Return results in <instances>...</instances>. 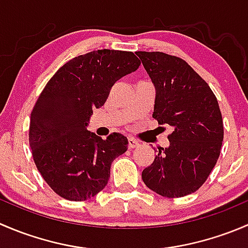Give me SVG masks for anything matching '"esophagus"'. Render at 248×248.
Listing matches in <instances>:
<instances>
[{"mask_svg": "<svg viewBox=\"0 0 248 248\" xmlns=\"http://www.w3.org/2000/svg\"><path fill=\"white\" fill-rule=\"evenodd\" d=\"M137 146H139V142L136 139L128 138V149H134Z\"/></svg>", "mask_w": 248, "mask_h": 248, "instance_id": "obj_1", "label": "esophagus"}]
</instances>
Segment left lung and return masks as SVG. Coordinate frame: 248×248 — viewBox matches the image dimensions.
<instances>
[{"label": "left lung", "instance_id": "obj_1", "mask_svg": "<svg viewBox=\"0 0 248 248\" xmlns=\"http://www.w3.org/2000/svg\"><path fill=\"white\" fill-rule=\"evenodd\" d=\"M136 54L156 90L152 117L172 128L169 146L156 150L155 161L142 170V181L162 197H185L206 181L219 157L223 121L218 102L182 59L159 51Z\"/></svg>", "mask_w": 248, "mask_h": 248}]
</instances>
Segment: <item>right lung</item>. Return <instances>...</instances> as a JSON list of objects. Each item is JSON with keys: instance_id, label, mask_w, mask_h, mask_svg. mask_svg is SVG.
I'll return each mask as SVG.
<instances>
[{"instance_id": "obj_1", "label": "right lung", "mask_w": 248, "mask_h": 248, "mask_svg": "<svg viewBox=\"0 0 248 248\" xmlns=\"http://www.w3.org/2000/svg\"><path fill=\"white\" fill-rule=\"evenodd\" d=\"M139 66L132 51L94 50L63 64L42 91L31 112L30 146L37 169L62 198L87 201L108 184L128 140L120 133L103 140L87 126L112 85Z\"/></svg>"}]
</instances>
